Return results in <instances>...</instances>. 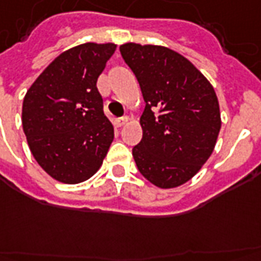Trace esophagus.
Instances as JSON below:
<instances>
[{
  "label": "esophagus",
  "instance_id": "34e87169",
  "mask_svg": "<svg viewBox=\"0 0 261 261\" xmlns=\"http://www.w3.org/2000/svg\"><path fill=\"white\" fill-rule=\"evenodd\" d=\"M127 121H128V117H127V116H123V117H120V119H117V120L115 121V125L116 127H123L124 124H127Z\"/></svg>",
  "mask_w": 261,
  "mask_h": 261
}]
</instances>
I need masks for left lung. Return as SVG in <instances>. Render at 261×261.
Segmentation results:
<instances>
[{"label":"left lung","mask_w":261,"mask_h":261,"mask_svg":"<svg viewBox=\"0 0 261 261\" xmlns=\"http://www.w3.org/2000/svg\"><path fill=\"white\" fill-rule=\"evenodd\" d=\"M120 54L145 101L142 140L133 148L137 167L159 188L184 184L209 159L219 137L221 119L213 87L169 48L128 42Z\"/></svg>","instance_id":"1"}]
</instances>
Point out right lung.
<instances>
[{"instance_id": "right-lung-1", "label": "right lung", "mask_w": 261, "mask_h": 261, "mask_svg": "<svg viewBox=\"0 0 261 261\" xmlns=\"http://www.w3.org/2000/svg\"><path fill=\"white\" fill-rule=\"evenodd\" d=\"M115 44L87 42L55 58L23 99L22 124L34 159L65 184L94 175L113 141L96 80Z\"/></svg>"}]
</instances>
